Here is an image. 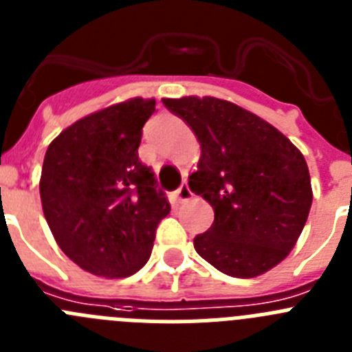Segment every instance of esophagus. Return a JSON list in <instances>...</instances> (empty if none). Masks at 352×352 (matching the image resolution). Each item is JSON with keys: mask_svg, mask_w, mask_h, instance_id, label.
Wrapping results in <instances>:
<instances>
[{"mask_svg": "<svg viewBox=\"0 0 352 352\" xmlns=\"http://www.w3.org/2000/svg\"><path fill=\"white\" fill-rule=\"evenodd\" d=\"M192 190L188 188V183H182V186H179L178 190H176V199H178V202H186L188 199H192Z\"/></svg>", "mask_w": 352, "mask_h": 352, "instance_id": "1", "label": "esophagus"}]
</instances>
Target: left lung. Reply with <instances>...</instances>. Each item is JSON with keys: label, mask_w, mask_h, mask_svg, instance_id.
<instances>
[{"label": "left lung", "mask_w": 352, "mask_h": 352, "mask_svg": "<svg viewBox=\"0 0 352 352\" xmlns=\"http://www.w3.org/2000/svg\"><path fill=\"white\" fill-rule=\"evenodd\" d=\"M201 143L188 186L214 209L195 251L232 277H256L281 263L300 237L312 204L300 150L274 125L216 98L162 99Z\"/></svg>", "instance_id": "left-lung-1"}]
</instances>
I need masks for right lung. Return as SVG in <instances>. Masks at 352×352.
<instances>
[{"label":"right lung","mask_w":352,"mask_h":352,"mask_svg":"<svg viewBox=\"0 0 352 352\" xmlns=\"http://www.w3.org/2000/svg\"><path fill=\"white\" fill-rule=\"evenodd\" d=\"M153 111L155 99L132 98L90 113L45 153L40 195L48 227L64 254L94 276L136 274L170 211L138 155Z\"/></svg>","instance_id":"right-lung-1"}]
</instances>
